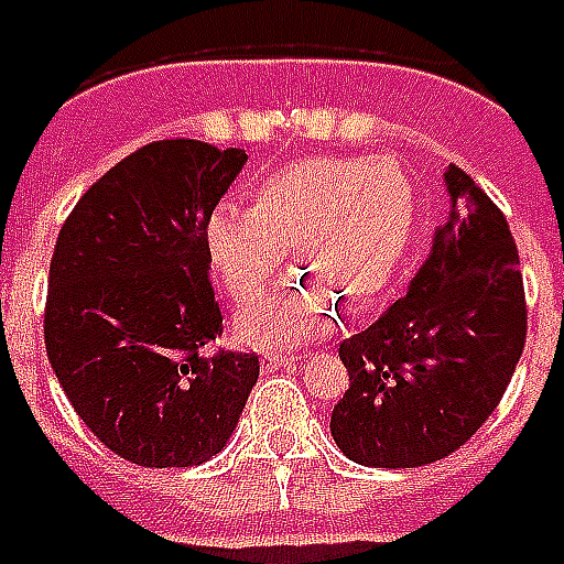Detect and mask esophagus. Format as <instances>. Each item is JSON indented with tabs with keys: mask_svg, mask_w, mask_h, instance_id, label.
<instances>
[{
	"mask_svg": "<svg viewBox=\"0 0 564 564\" xmlns=\"http://www.w3.org/2000/svg\"><path fill=\"white\" fill-rule=\"evenodd\" d=\"M295 361H302V358H299V356H278V352H269V356H262V373H274V370L295 365Z\"/></svg>",
	"mask_w": 564,
	"mask_h": 564,
	"instance_id": "34e87169",
	"label": "esophagus"
}]
</instances>
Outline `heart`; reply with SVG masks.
Masks as SVG:
<instances>
[{
    "instance_id": "heart-1",
    "label": "heart",
    "mask_w": 564,
    "mask_h": 564,
    "mask_svg": "<svg viewBox=\"0 0 564 564\" xmlns=\"http://www.w3.org/2000/svg\"><path fill=\"white\" fill-rule=\"evenodd\" d=\"M415 220V187L394 161L304 158L262 178L250 212H212L208 265L229 302L245 307L269 290L290 250L302 278L245 311L239 337L295 346L328 332L337 299L361 311L386 290Z\"/></svg>"
}]
</instances>
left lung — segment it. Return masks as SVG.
Wrapping results in <instances>:
<instances>
[{
  "instance_id": "left-lung-1",
  "label": "left lung",
  "mask_w": 564,
  "mask_h": 564,
  "mask_svg": "<svg viewBox=\"0 0 564 564\" xmlns=\"http://www.w3.org/2000/svg\"><path fill=\"white\" fill-rule=\"evenodd\" d=\"M452 218L406 295L340 344L349 388L332 436L349 460L410 469L442 460L494 415L527 344V293L502 208L448 166Z\"/></svg>"
}]
</instances>
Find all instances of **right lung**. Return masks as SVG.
Returning a JSON list of instances; mask_svg holds the SVG:
<instances>
[{
	"mask_svg": "<svg viewBox=\"0 0 564 564\" xmlns=\"http://www.w3.org/2000/svg\"><path fill=\"white\" fill-rule=\"evenodd\" d=\"M245 149L154 140L70 208L50 260L44 346L98 440L137 466H199L227 445L257 352L212 349L224 316L206 227Z\"/></svg>",
	"mask_w": 564,
	"mask_h": 564,
	"instance_id": "1",
	"label": "right lung"
}]
</instances>
